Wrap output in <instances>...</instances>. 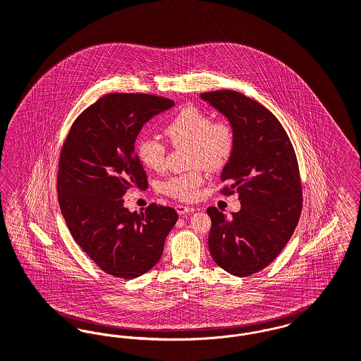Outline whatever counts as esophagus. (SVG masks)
Masks as SVG:
<instances>
[{
  "mask_svg": "<svg viewBox=\"0 0 361 361\" xmlns=\"http://www.w3.org/2000/svg\"><path fill=\"white\" fill-rule=\"evenodd\" d=\"M176 212H178L180 215H184V214H188V212H195V209H193V207H190V206L177 204V206H176Z\"/></svg>",
  "mask_w": 361,
  "mask_h": 361,
  "instance_id": "1",
  "label": "esophagus"
}]
</instances>
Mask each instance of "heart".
Instances as JSON below:
<instances>
[{"mask_svg": "<svg viewBox=\"0 0 361 361\" xmlns=\"http://www.w3.org/2000/svg\"><path fill=\"white\" fill-rule=\"evenodd\" d=\"M164 133L173 146H188V162L196 166L161 184V191L180 200H193L204 183V169H222L235 147L233 123L226 117L212 120L207 111L196 106L181 109L165 126ZM136 152L149 169L159 171L166 165V146L155 137H142Z\"/></svg>", "mask_w": 361, "mask_h": 361, "instance_id": "1", "label": "heart"}]
</instances>
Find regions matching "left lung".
Masks as SVG:
<instances>
[{"mask_svg": "<svg viewBox=\"0 0 361 361\" xmlns=\"http://www.w3.org/2000/svg\"><path fill=\"white\" fill-rule=\"evenodd\" d=\"M202 99L233 123L235 147L221 174L238 192L241 209L228 218L209 207L214 262L235 276L267 267L290 240L302 209L296 152L286 130L263 105L233 90L203 92Z\"/></svg>", "mask_w": 361, "mask_h": 361, "instance_id": "8db88e82", "label": "left lung"}]
</instances>
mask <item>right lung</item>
Here are the masks:
<instances>
[{
    "instance_id": "obj_1",
    "label": "right lung",
    "mask_w": 361,
    "mask_h": 361,
    "mask_svg": "<svg viewBox=\"0 0 361 361\" xmlns=\"http://www.w3.org/2000/svg\"><path fill=\"white\" fill-rule=\"evenodd\" d=\"M174 105L151 94L111 92L75 120L60 154L57 191L66 226L98 267L117 278L151 270L178 219L174 209L151 203L140 214L124 207L147 176L135 140L142 127Z\"/></svg>"
}]
</instances>
